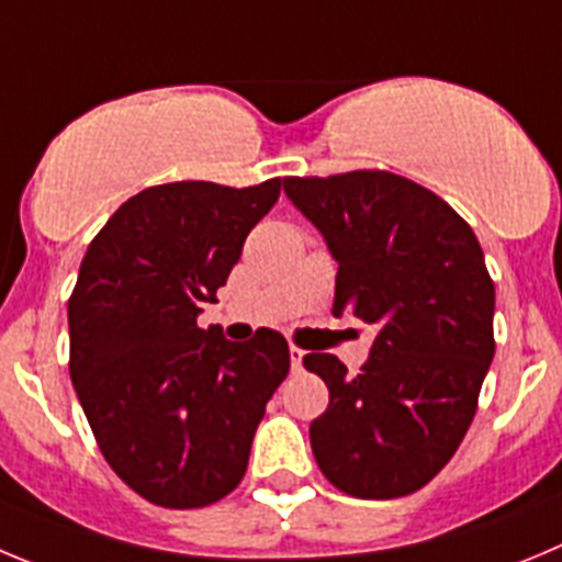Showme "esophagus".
<instances>
[{"label":"esophagus","mask_w":562,"mask_h":562,"mask_svg":"<svg viewBox=\"0 0 562 562\" xmlns=\"http://www.w3.org/2000/svg\"><path fill=\"white\" fill-rule=\"evenodd\" d=\"M288 352H291V369H293V372H300L302 358H305V350H300L296 344H291V347H288Z\"/></svg>","instance_id":"34e87169"}]
</instances>
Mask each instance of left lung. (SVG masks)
<instances>
[{
  "mask_svg": "<svg viewBox=\"0 0 562 562\" xmlns=\"http://www.w3.org/2000/svg\"><path fill=\"white\" fill-rule=\"evenodd\" d=\"M282 187L338 262L333 316L378 327L358 375L330 352L302 358L330 392L313 457L341 493L401 498L448 464L476 414L495 352L482 246L448 201L389 170Z\"/></svg>",
  "mask_w": 562,
  "mask_h": 562,
  "instance_id": "8db88e82",
  "label": "left lung"
}]
</instances>
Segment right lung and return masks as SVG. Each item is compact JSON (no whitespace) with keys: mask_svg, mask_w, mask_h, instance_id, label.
I'll use <instances>...</instances> for the list:
<instances>
[{"mask_svg":"<svg viewBox=\"0 0 562 562\" xmlns=\"http://www.w3.org/2000/svg\"><path fill=\"white\" fill-rule=\"evenodd\" d=\"M282 179L156 184L125 201L86 249L69 296V375L111 470L145 502L199 509L240 484L288 341L232 344L199 327Z\"/></svg>","mask_w":562,"mask_h":562,"instance_id":"1","label":"right lung"}]
</instances>
